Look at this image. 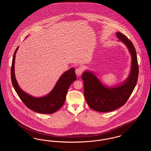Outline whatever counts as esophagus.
<instances>
[{
	"label": "esophagus",
	"instance_id": "obj_1",
	"mask_svg": "<svg viewBox=\"0 0 151 151\" xmlns=\"http://www.w3.org/2000/svg\"><path fill=\"white\" fill-rule=\"evenodd\" d=\"M83 71H84V70H83V68L79 67V68H78L76 69L75 73H76V74L77 76H80V75L83 73Z\"/></svg>",
	"mask_w": 151,
	"mask_h": 151
}]
</instances>
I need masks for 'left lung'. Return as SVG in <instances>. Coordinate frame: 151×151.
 Returning <instances> with one entry per match:
<instances>
[{"instance_id":"obj_1","label":"left lung","mask_w":151,"mask_h":151,"mask_svg":"<svg viewBox=\"0 0 151 151\" xmlns=\"http://www.w3.org/2000/svg\"><path fill=\"white\" fill-rule=\"evenodd\" d=\"M116 35L119 38L118 41L124 43L127 47L131 57L130 72L127 79L115 86H109L104 84L91 71L86 70L82 75L86 102L90 108L101 113L111 111L124 105L137 81L139 66L134 46L121 32H116Z\"/></svg>"}]
</instances>
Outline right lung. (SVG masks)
I'll list each match as a JSON object with an SVG mask.
<instances>
[{"label": "right lung", "mask_w": 151, "mask_h": 151, "mask_svg": "<svg viewBox=\"0 0 151 151\" xmlns=\"http://www.w3.org/2000/svg\"><path fill=\"white\" fill-rule=\"evenodd\" d=\"M19 47V46L14 51L11 71V81L16 92L24 104L35 112L40 114H52L56 112L63 105L69 87L77 79L75 68H71L60 76L50 92L42 97H34L24 91L19 86L16 79L14 62Z\"/></svg>", "instance_id": "right-lung-1"}]
</instances>
